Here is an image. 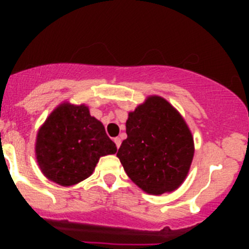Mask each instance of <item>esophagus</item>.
<instances>
[{
	"instance_id": "34e87169",
	"label": "esophagus",
	"mask_w": 249,
	"mask_h": 249,
	"mask_svg": "<svg viewBox=\"0 0 249 249\" xmlns=\"http://www.w3.org/2000/svg\"><path fill=\"white\" fill-rule=\"evenodd\" d=\"M114 143H115V145H117V148H119L120 144H122V140H120L119 137H115Z\"/></svg>"
}]
</instances>
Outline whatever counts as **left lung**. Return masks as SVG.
Returning a JSON list of instances; mask_svg holds the SVG:
<instances>
[{"instance_id":"obj_1","label":"left lung","mask_w":249,"mask_h":249,"mask_svg":"<svg viewBox=\"0 0 249 249\" xmlns=\"http://www.w3.org/2000/svg\"><path fill=\"white\" fill-rule=\"evenodd\" d=\"M127 139L117 157L132 182L149 194L177 189L194 157L192 132L169 102L150 96L126 120Z\"/></svg>"}]
</instances>
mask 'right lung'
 I'll use <instances>...</instances> for the list:
<instances>
[{
    "instance_id": "1",
    "label": "right lung",
    "mask_w": 249,
    "mask_h": 249,
    "mask_svg": "<svg viewBox=\"0 0 249 249\" xmlns=\"http://www.w3.org/2000/svg\"><path fill=\"white\" fill-rule=\"evenodd\" d=\"M115 143L87 106L64 104L48 117L36 141L37 162L48 179L60 185L82 182L100 157L115 154Z\"/></svg>"
}]
</instances>
